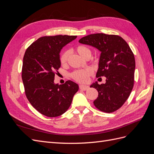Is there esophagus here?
<instances>
[{
	"instance_id": "esophagus-1",
	"label": "esophagus",
	"mask_w": 154,
	"mask_h": 154,
	"mask_svg": "<svg viewBox=\"0 0 154 154\" xmlns=\"http://www.w3.org/2000/svg\"><path fill=\"white\" fill-rule=\"evenodd\" d=\"M80 88L81 90H83V91H87V89H88V88H89V87L87 86V85H80Z\"/></svg>"
}]
</instances>
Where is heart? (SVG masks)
Listing matches in <instances>:
<instances>
[{
	"mask_svg": "<svg viewBox=\"0 0 154 154\" xmlns=\"http://www.w3.org/2000/svg\"><path fill=\"white\" fill-rule=\"evenodd\" d=\"M75 51L83 58L86 59L87 58L91 57V51L90 49L87 46L83 45H78L75 48ZM69 57V52L67 51H65L60 54V62L62 66L66 65ZM92 74V71L90 69H85L82 70H78L74 71L72 74V78L74 80L80 83H85L88 81V77Z\"/></svg>",
	"mask_w": 154,
	"mask_h": 154,
	"instance_id": "1",
	"label": "heart"
}]
</instances>
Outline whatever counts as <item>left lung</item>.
<instances>
[{"label": "left lung", "instance_id": "8db88e82", "mask_svg": "<svg viewBox=\"0 0 154 154\" xmlns=\"http://www.w3.org/2000/svg\"><path fill=\"white\" fill-rule=\"evenodd\" d=\"M79 42L101 52L96 77L105 76L106 83L99 85L96 82L91 85L98 92L94 105L100 111L113 112L125 103L134 87L136 62L132 51L123 38L114 35L91 34Z\"/></svg>", "mask_w": 154, "mask_h": 154}]
</instances>
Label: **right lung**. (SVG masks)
I'll use <instances>...</instances> for the list:
<instances>
[{
	"label": "right lung",
	"instance_id": "add662e5",
	"mask_svg": "<svg viewBox=\"0 0 154 154\" xmlns=\"http://www.w3.org/2000/svg\"><path fill=\"white\" fill-rule=\"evenodd\" d=\"M76 37H40L25 52L22 78L26 96L37 111L48 117H58L66 112L79 89L77 83L71 80L62 85L54 83L55 74L61 66L60 51Z\"/></svg>",
	"mask_w": 154,
	"mask_h": 154
}]
</instances>
